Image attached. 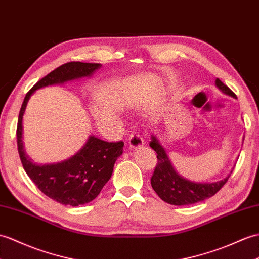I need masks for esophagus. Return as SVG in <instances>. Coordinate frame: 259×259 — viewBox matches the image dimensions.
<instances>
[{"label":"esophagus","instance_id":"esophagus-1","mask_svg":"<svg viewBox=\"0 0 259 259\" xmlns=\"http://www.w3.org/2000/svg\"><path fill=\"white\" fill-rule=\"evenodd\" d=\"M144 140L143 138L140 136L139 132H132L129 137L128 144L129 147L132 149H137V148H141L143 146Z\"/></svg>","mask_w":259,"mask_h":259}]
</instances>
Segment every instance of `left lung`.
I'll return each instance as SVG.
<instances>
[{
  "label": "left lung",
  "instance_id": "left-lung-1",
  "mask_svg": "<svg viewBox=\"0 0 259 259\" xmlns=\"http://www.w3.org/2000/svg\"><path fill=\"white\" fill-rule=\"evenodd\" d=\"M215 86L223 94L231 96L233 98H236L235 94L226 85H224L219 78H216ZM150 147L157 152L158 158V165L155 167L151 178V185L161 200L171 204V205H191V204L202 202L208 197H212L226 183L234 169L233 166L230 173L221 181H190V180L180 176L177 170L174 169L165 149L154 134L151 135Z\"/></svg>",
  "mask_w": 259,
  "mask_h": 259
}]
</instances>
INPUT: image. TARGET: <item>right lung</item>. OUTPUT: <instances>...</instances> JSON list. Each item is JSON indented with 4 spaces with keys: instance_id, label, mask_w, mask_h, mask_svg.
I'll return each mask as SVG.
<instances>
[{
    "instance_id": "1",
    "label": "right lung",
    "mask_w": 259,
    "mask_h": 259,
    "mask_svg": "<svg viewBox=\"0 0 259 259\" xmlns=\"http://www.w3.org/2000/svg\"><path fill=\"white\" fill-rule=\"evenodd\" d=\"M101 64L70 62L59 66L36 82L26 94L17 121V150L24 170L43 193L64 205L78 206L95 200L109 181L117 159L123 152V142H107L90 135L83 146L70 158L57 163L39 164L25 152L23 143V116L36 90L47 86L64 85L90 78Z\"/></svg>"
}]
</instances>
